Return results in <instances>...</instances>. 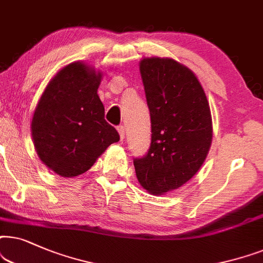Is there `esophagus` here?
<instances>
[{
  "label": "esophagus",
  "instance_id": "obj_1",
  "mask_svg": "<svg viewBox=\"0 0 263 263\" xmlns=\"http://www.w3.org/2000/svg\"><path fill=\"white\" fill-rule=\"evenodd\" d=\"M118 132H119V135H120V139L122 141V139L125 138V127H124V126H118Z\"/></svg>",
  "mask_w": 263,
  "mask_h": 263
}]
</instances>
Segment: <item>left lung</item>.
Segmentation results:
<instances>
[{"label":"left lung","instance_id":"left-lung-1","mask_svg":"<svg viewBox=\"0 0 263 263\" xmlns=\"http://www.w3.org/2000/svg\"><path fill=\"white\" fill-rule=\"evenodd\" d=\"M152 121V143L135 159L139 184L153 195L176 190L204 162L212 144L211 108L195 73L173 59L139 62Z\"/></svg>","mask_w":263,"mask_h":263}]
</instances>
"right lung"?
I'll use <instances>...</instances> for the list:
<instances>
[{
	"label": "right lung",
	"mask_w": 263,
	"mask_h": 263,
	"mask_svg": "<svg viewBox=\"0 0 263 263\" xmlns=\"http://www.w3.org/2000/svg\"><path fill=\"white\" fill-rule=\"evenodd\" d=\"M102 73L84 62L60 69L34 109L31 132L42 162L65 178L85 173L119 134L104 120L99 89Z\"/></svg>",
	"instance_id": "1"
}]
</instances>
